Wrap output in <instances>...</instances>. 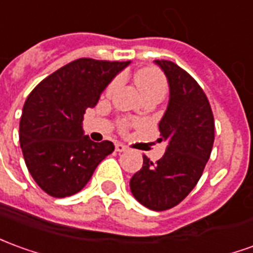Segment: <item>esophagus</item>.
Wrapping results in <instances>:
<instances>
[{"label": "esophagus", "mask_w": 253, "mask_h": 253, "mask_svg": "<svg viewBox=\"0 0 253 253\" xmlns=\"http://www.w3.org/2000/svg\"><path fill=\"white\" fill-rule=\"evenodd\" d=\"M115 151H116V152H125V151H127V148L125 146V145H122V144H119V142H118V144H115Z\"/></svg>", "instance_id": "esophagus-1"}]
</instances>
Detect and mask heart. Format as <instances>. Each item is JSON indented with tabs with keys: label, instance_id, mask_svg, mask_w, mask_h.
<instances>
[{
	"label": "heart",
	"instance_id": "b5f03b06",
	"mask_svg": "<svg viewBox=\"0 0 253 253\" xmlns=\"http://www.w3.org/2000/svg\"><path fill=\"white\" fill-rule=\"evenodd\" d=\"M134 82H135V86L138 87L142 98L156 97V98L162 100L164 94L167 93V82L163 75L155 68H142V70L137 71L134 75ZM118 84H119V81L115 79L114 82L109 84L108 93L114 91Z\"/></svg>",
	"mask_w": 253,
	"mask_h": 253
}]
</instances>
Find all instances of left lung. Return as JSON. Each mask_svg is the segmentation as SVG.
Returning <instances> with one entry per match:
<instances>
[{"label": "left lung", "instance_id": "1", "mask_svg": "<svg viewBox=\"0 0 253 253\" xmlns=\"http://www.w3.org/2000/svg\"><path fill=\"white\" fill-rule=\"evenodd\" d=\"M169 84V104L159 122L166 142L162 159L144 156L142 169L130 179L135 200L152 211L179 204L197 185L213 145V116L199 84L172 61L155 60Z\"/></svg>", "mask_w": 253, "mask_h": 253}]
</instances>
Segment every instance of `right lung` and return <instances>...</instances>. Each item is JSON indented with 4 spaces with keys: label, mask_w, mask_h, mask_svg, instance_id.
Returning a JSON list of instances; mask_svg holds the SVG:
<instances>
[{
    "label": "right lung",
    "mask_w": 253,
    "mask_h": 253,
    "mask_svg": "<svg viewBox=\"0 0 253 253\" xmlns=\"http://www.w3.org/2000/svg\"><path fill=\"white\" fill-rule=\"evenodd\" d=\"M131 61L79 59L35 87L23 107L19 141L28 172L52 197L81 192L94 169L115 149L93 142L84 131V114L94 108L116 75Z\"/></svg>",
    "instance_id": "right-lung-1"
}]
</instances>
